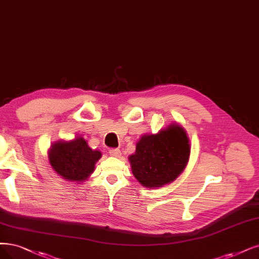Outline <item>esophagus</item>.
Masks as SVG:
<instances>
[{
	"instance_id": "1",
	"label": "esophagus",
	"mask_w": 259,
	"mask_h": 259,
	"mask_svg": "<svg viewBox=\"0 0 259 259\" xmlns=\"http://www.w3.org/2000/svg\"><path fill=\"white\" fill-rule=\"evenodd\" d=\"M109 154L112 156V157H115V158H119L121 152L119 149H110L109 150Z\"/></svg>"
}]
</instances>
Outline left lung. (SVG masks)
<instances>
[{
  "label": "left lung",
  "mask_w": 259,
  "mask_h": 259,
  "mask_svg": "<svg viewBox=\"0 0 259 259\" xmlns=\"http://www.w3.org/2000/svg\"><path fill=\"white\" fill-rule=\"evenodd\" d=\"M189 157V138L183 127L174 123L157 135L143 136L129 161L139 183L154 189L174 181L183 173Z\"/></svg>",
  "instance_id": "1"
}]
</instances>
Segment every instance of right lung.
I'll use <instances>...</instances> for the list:
<instances>
[{"mask_svg": "<svg viewBox=\"0 0 259 259\" xmlns=\"http://www.w3.org/2000/svg\"><path fill=\"white\" fill-rule=\"evenodd\" d=\"M101 158L99 150L92 149L83 138L71 141H59L49 150V161L52 168L63 179L85 181L95 169V164Z\"/></svg>", "mask_w": 259, "mask_h": 259, "instance_id": "right-lung-1", "label": "right lung"}]
</instances>
